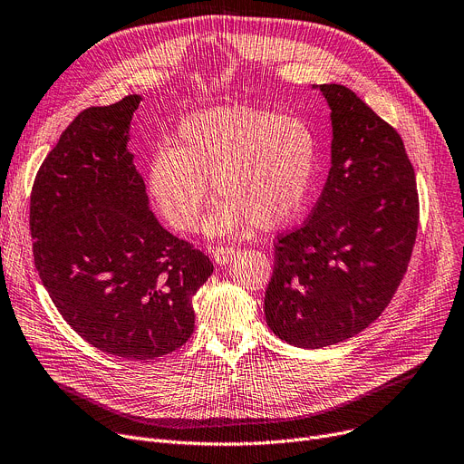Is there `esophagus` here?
<instances>
[{
  "mask_svg": "<svg viewBox=\"0 0 464 464\" xmlns=\"http://www.w3.org/2000/svg\"><path fill=\"white\" fill-rule=\"evenodd\" d=\"M235 252L237 250L233 248V246H218V248L212 250V259L218 265H226V263L233 261Z\"/></svg>",
  "mask_w": 464,
  "mask_h": 464,
  "instance_id": "esophagus-1",
  "label": "esophagus"
}]
</instances>
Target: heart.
Segmentation results:
<instances>
[{
	"instance_id": "heart-1",
	"label": "heart",
	"mask_w": 464,
	"mask_h": 464,
	"mask_svg": "<svg viewBox=\"0 0 464 464\" xmlns=\"http://www.w3.org/2000/svg\"><path fill=\"white\" fill-rule=\"evenodd\" d=\"M319 138L304 117L254 106H216L184 119L173 149L160 147L147 164V190L171 227L190 233L214 190L207 227L214 235L248 222L284 226L312 190Z\"/></svg>"
}]
</instances>
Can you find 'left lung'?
Listing matches in <instances>:
<instances>
[{"instance_id": "1", "label": "left lung", "mask_w": 464, "mask_h": 464, "mask_svg": "<svg viewBox=\"0 0 464 464\" xmlns=\"http://www.w3.org/2000/svg\"><path fill=\"white\" fill-rule=\"evenodd\" d=\"M317 87L332 119V166L305 224L274 244L265 317L284 342L321 349L372 324L416 242L420 205L403 140L356 92Z\"/></svg>"}]
</instances>
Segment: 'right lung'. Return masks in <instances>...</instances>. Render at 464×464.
<instances>
[{
	"label": "right lung",
	"mask_w": 464,
	"mask_h": 464,
	"mask_svg": "<svg viewBox=\"0 0 464 464\" xmlns=\"http://www.w3.org/2000/svg\"><path fill=\"white\" fill-rule=\"evenodd\" d=\"M140 101L87 108L71 122L35 177L29 229L67 324L102 353L154 360L188 342L192 298L214 266L149 210L127 147Z\"/></svg>",
	"instance_id": "add662e5"
}]
</instances>
